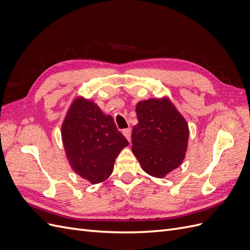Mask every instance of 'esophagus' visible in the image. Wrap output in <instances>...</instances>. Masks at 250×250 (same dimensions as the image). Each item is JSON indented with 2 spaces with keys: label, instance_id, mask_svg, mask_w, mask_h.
Listing matches in <instances>:
<instances>
[{
  "label": "esophagus",
  "instance_id": "obj_1",
  "mask_svg": "<svg viewBox=\"0 0 250 250\" xmlns=\"http://www.w3.org/2000/svg\"><path fill=\"white\" fill-rule=\"evenodd\" d=\"M123 134H124V137L127 139V141L130 143V141H131V130H130V128H127V129H124L123 130Z\"/></svg>",
  "mask_w": 250,
  "mask_h": 250
}]
</instances>
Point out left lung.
<instances>
[{
	"mask_svg": "<svg viewBox=\"0 0 250 250\" xmlns=\"http://www.w3.org/2000/svg\"><path fill=\"white\" fill-rule=\"evenodd\" d=\"M139 123L131 132V150L149 175L163 178L184 162L188 125L169 97L139 101Z\"/></svg>",
	"mask_w": 250,
	"mask_h": 250,
	"instance_id": "8db88e82",
	"label": "left lung"
}]
</instances>
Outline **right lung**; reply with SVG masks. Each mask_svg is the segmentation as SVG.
<instances>
[{
  "label": "right lung",
  "mask_w": 250,
  "mask_h": 250,
  "mask_svg": "<svg viewBox=\"0 0 250 250\" xmlns=\"http://www.w3.org/2000/svg\"><path fill=\"white\" fill-rule=\"evenodd\" d=\"M62 140L72 170L93 185L111 175L116 158L129 145L112 117L82 96L75 98L65 113Z\"/></svg>",
  "instance_id": "right-lung-1"
}]
</instances>
